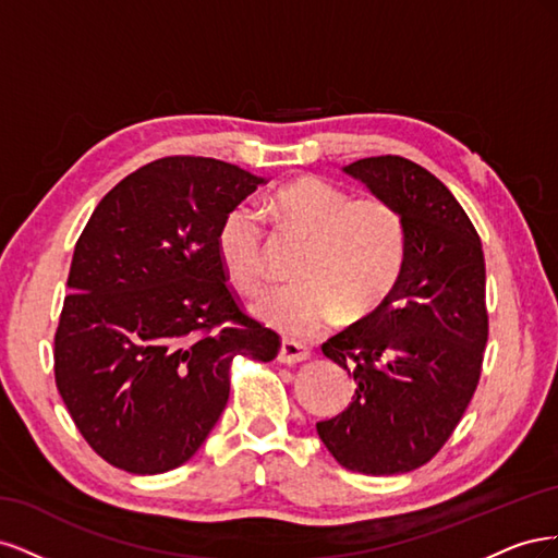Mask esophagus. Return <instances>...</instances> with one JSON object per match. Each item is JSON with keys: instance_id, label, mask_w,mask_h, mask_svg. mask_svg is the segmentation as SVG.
Here are the masks:
<instances>
[{"instance_id": "obj_1", "label": "esophagus", "mask_w": 558, "mask_h": 558, "mask_svg": "<svg viewBox=\"0 0 558 558\" xmlns=\"http://www.w3.org/2000/svg\"><path fill=\"white\" fill-rule=\"evenodd\" d=\"M310 349L305 344H298L291 340H283L279 347V361L286 365H293V363H305L310 359Z\"/></svg>"}]
</instances>
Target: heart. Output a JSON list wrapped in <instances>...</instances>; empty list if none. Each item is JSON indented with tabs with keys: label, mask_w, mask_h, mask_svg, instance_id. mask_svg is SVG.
<instances>
[{
	"label": "heart",
	"mask_w": 558,
	"mask_h": 558,
	"mask_svg": "<svg viewBox=\"0 0 558 558\" xmlns=\"http://www.w3.org/2000/svg\"><path fill=\"white\" fill-rule=\"evenodd\" d=\"M265 214L307 238L291 286L267 291L256 314L291 340H312L347 312L351 320L379 312L396 293L408 230L384 197H351L328 179L300 177L265 199ZM265 221L246 205L232 207L216 232L226 277L244 293L265 279Z\"/></svg>",
	"instance_id": "heart-1"
}]
</instances>
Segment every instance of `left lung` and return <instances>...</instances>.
I'll return each instance as SVG.
<instances>
[{
	"mask_svg": "<svg viewBox=\"0 0 558 558\" xmlns=\"http://www.w3.org/2000/svg\"><path fill=\"white\" fill-rule=\"evenodd\" d=\"M344 172L402 214L408 258L391 300L320 347L356 393L316 433L347 470L400 475L445 447L475 396L488 340L484 251L463 207L421 165L377 156Z\"/></svg>",
	"mask_w": 558,
	"mask_h": 558,
	"instance_id": "1",
	"label": "left lung"
}]
</instances>
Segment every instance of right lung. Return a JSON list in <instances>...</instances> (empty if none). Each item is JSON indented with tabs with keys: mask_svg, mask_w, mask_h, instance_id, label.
Here are the masks:
<instances>
[{
	"mask_svg": "<svg viewBox=\"0 0 558 558\" xmlns=\"http://www.w3.org/2000/svg\"><path fill=\"white\" fill-rule=\"evenodd\" d=\"M258 183L223 160L160 158L116 183L83 228L56 384L113 468H179L226 410L234 356L277 359L279 335L242 310L216 248L223 216Z\"/></svg>",
	"mask_w": 558,
	"mask_h": 558,
	"instance_id": "add662e5",
	"label": "right lung"
}]
</instances>
